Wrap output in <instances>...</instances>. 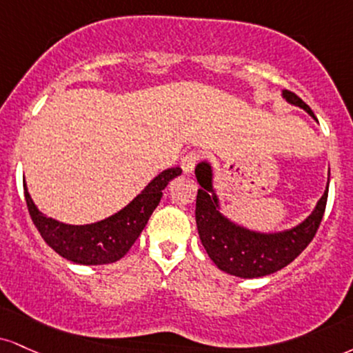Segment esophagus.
<instances>
[{
	"instance_id": "1",
	"label": "esophagus",
	"mask_w": 353,
	"mask_h": 353,
	"mask_svg": "<svg viewBox=\"0 0 353 353\" xmlns=\"http://www.w3.org/2000/svg\"><path fill=\"white\" fill-rule=\"evenodd\" d=\"M201 159V154H199V152H189V154H185L184 158H182V161H181V168H182V171H184L185 174H190L194 171V168H195V164H197V161Z\"/></svg>"
}]
</instances>
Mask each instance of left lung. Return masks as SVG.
Instances as JSON below:
<instances>
[{"mask_svg": "<svg viewBox=\"0 0 353 353\" xmlns=\"http://www.w3.org/2000/svg\"><path fill=\"white\" fill-rule=\"evenodd\" d=\"M283 97L316 118L296 93L283 90ZM195 177L201 184L195 201V222L203 248L220 270L239 278H260L290 265L311 243L324 217L329 182L316 209L299 225L284 232L260 233L233 223L220 214L219 197L212 182L214 172L207 161L197 164Z\"/></svg>", "mask_w": 353, "mask_h": 353, "instance_id": "left-lung-1", "label": "left lung"}]
</instances>
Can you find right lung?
<instances>
[{
  "instance_id": "1",
  "label": "right lung",
  "mask_w": 353,
  "mask_h": 353,
  "mask_svg": "<svg viewBox=\"0 0 353 353\" xmlns=\"http://www.w3.org/2000/svg\"><path fill=\"white\" fill-rule=\"evenodd\" d=\"M181 168L165 169L152 179L125 209L88 225H69L50 219L34 205L24 182V197L34 225L55 253L79 265H108L118 261L141 235L151 214L163 197L169 181L181 176Z\"/></svg>"
}]
</instances>
